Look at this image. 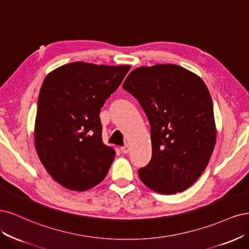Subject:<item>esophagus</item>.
<instances>
[{
	"label": "esophagus",
	"mask_w": 249,
	"mask_h": 249,
	"mask_svg": "<svg viewBox=\"0 0 249 249\" xmlns=\"http://www.w3.org/2000/svg\"><path fill=\"white\" fill-rule=\"evenodd\" d=\"M129 150H130V147H129V146H124V147L121 148L122 153H124V154H127L128 152H129Z\"/></svg>",
	"instance_id": "1"
}]
</instances>
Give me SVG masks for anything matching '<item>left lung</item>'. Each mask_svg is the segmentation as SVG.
I'll use <instances>...</instances> for the list:
<instances>
[{
  "mask_svg": "<svg viewBox=\"0 0 249 249\" xmlns=\"http://www.w3.org/2000/svg\"><path fill=\"white\" fill-rule=\"evenodd\" d=\"M123 89L138 99L151 126L152 158L140 179L161 195L186 190L209 163L217 135L206 84L181 66L157 64L132 70Z\"/></svg>",
  "mask_w": 249,
  "mask_h": 249,
  "instance_id": "left-lung-1",
  "label": "left lung"
}]
</instances>
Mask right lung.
Wrapping results in <instances>:
<instances>
[{
    "mask_svg": "<svg viewBox=\"0 0 249 249\" xmlns=\"http://www.w3.org/2000/svg\"><path fill=\"white\" fill-rule=\"evenodd\" d=\"M129 69L73 62L45 76L38 98L35 149L63 187L85 191L106 178L116 151L102 142L99 113Z\"/></svg>",
    "mask_w": 249,
    "mask_h": 249,
    "instance_id": "1",
    "label": "right lung"
}]
</instances>
